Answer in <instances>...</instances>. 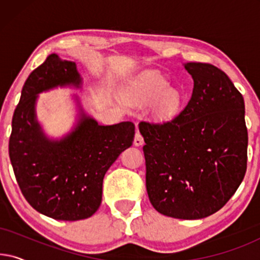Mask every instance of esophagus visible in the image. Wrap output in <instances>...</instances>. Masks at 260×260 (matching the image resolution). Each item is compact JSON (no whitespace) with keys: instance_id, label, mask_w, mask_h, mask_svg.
<instances>
[{"instance_id":"34e87169","label":"esophagus","mask_w":260,"mask_h":260,"mask_svg":"<svg viewBox=\"0 0 260 260\" xmlns=\"http://www.w3.org/2000/svg\"><path fill=\"white\" fill-rule=\"evenodd\" d=\"M134 144L136 145V147H140V145H143L144 144V140H143V136H142L141 133H136L135 135V140H134Z\"/></svg>"}]
</instances>
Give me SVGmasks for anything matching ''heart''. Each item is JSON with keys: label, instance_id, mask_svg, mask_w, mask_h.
<instances>
[{"label": "heart", "instance_id": "obj_1", "mask_svg": "<svg viewBox=\"0 0 260 260\" xmlns=\"http://www.w3.org/2000/svg\"><path fill=\"white\" fill-rule=\"evenodd\" d=\"M157 73H145L129 86L127 94L138 104H149V116L154 122H168L179 115L183 97L177 88Z\"/></svg>", "mask_w": 260, "mask_h": 260}]
</instances>
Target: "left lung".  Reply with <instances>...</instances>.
Segmentation results:
<instances>
[{
  "label": "left lung",
  "instance_id": "1",
  "mask_svg": "<svg viewBox=\"0 0 260 260\" xmlns=\"http://www.w3.org/2000/svg\"><path fill=\"white\" fill-rule=\"evenodd\" d=\"M193 93L179 116L162 124L140 123L144 138L145 186L156 211L195 220L221 209L247 167L244 98L225 72L187 62Z\"/></svg>",
  "mask_w": 260,
  "mask_h": 260
}]
</instances>
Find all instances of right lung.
I'll list each match as a JSON object with an SVG mask.
<instances>
[{
	"mask_svg": "<svg viewBox=\"0 0 260 260\" xmlns=\"http://www.w3.org/2000/svg\"><path fill=\"white\" fill-rule=\"evenodd\" d=\"M81 87L73 61L56 54L27 78L14 111L9 157L23 197L41 214L55 220L90 218L102 202L103 179L120 152L133 144L135 124L99 125L79 104V119L61 140H49L37 119L38 94L58 86Z\"/></svg>",
	"mask_w": 260,
	"mask_h": 260,
	"instance_id": "add662e5",
	"label": "right lung"
}]
</instances>
